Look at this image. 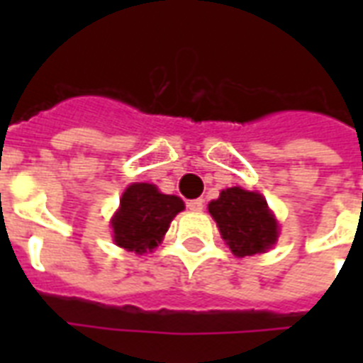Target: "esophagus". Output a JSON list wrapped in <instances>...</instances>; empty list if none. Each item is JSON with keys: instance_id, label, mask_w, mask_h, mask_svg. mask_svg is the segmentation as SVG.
Wrapping results in <instances>:
<instances>
[{"instance_id": "obj_1", "label": "esophagus", "mask_w": 363, "mask_h": 363, "mask_svg": "<svg viewBox=\"0 0 363 363\" xmlns=\"http://www.w3.org/2000/svg\"><path fill=\"white\" fill-rule=\"evenodd\" d=\"M186 207L190 211H201L205 207L203 199H190V201L186 203Z\"/></svg>"}]
</instances>
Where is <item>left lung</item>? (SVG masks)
Segmentation results:
<instances>
[{
	"mask_svg": "<svg viewBox=\"0 0 363 363\" xmlns=\"http://www.w3.org/2000/svg\"><path fill=\"white\" fill-rule=\"evenodd\" d=\"M209 213L220 230L222 239L235 256H252L271 248L279 238V224L258 192L239 186L222 190L209 203Z\"/></svg>",
	"mask_w": 363,
	"mask_h": 363,
	"instance_id": "obj_1",
	"label": "left lung"
}]
</instances>
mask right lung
Here are the masks:
<instances>
[{
  "label": "right lung",
  "instance_id": "right-lung-1",
  "mask_svg": "<svg viewBox=\"0 0 363 363\" xmlns=\"http://www.w3.org/2000/svg\"><path fill=\"white\" fill-rule=\"evenodd\" d=\"M182 209L181 198L162 194L148 182H133L122 194L121 207L111 220L115 242L130 252H150Z\"/></svg>",
  "mask_w": 363,
  "mask_h": 363
}]
</instances>
